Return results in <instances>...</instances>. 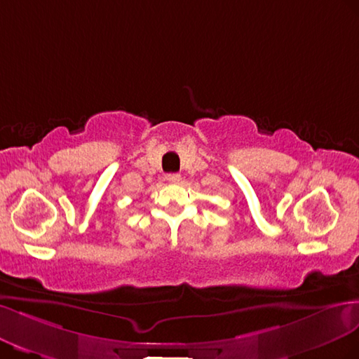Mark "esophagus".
<instances>
[{
	"instance_id": "esophagus-1",
	"label": "esophagus",
	"mask_w": 359,
	"mask_h": 359,
	"mask_svg": "<svg viewBox=\"0 0 359 359\" xmlns=\"http://www.w3.org/2000/svg\"><path fill=\"white\" fill-rule=\"evenodd\" d=\"M166 180L170 182V184H177L181 181V175L180 173H169V175L166 177Z\"/></svg>"
}]
</instances>
